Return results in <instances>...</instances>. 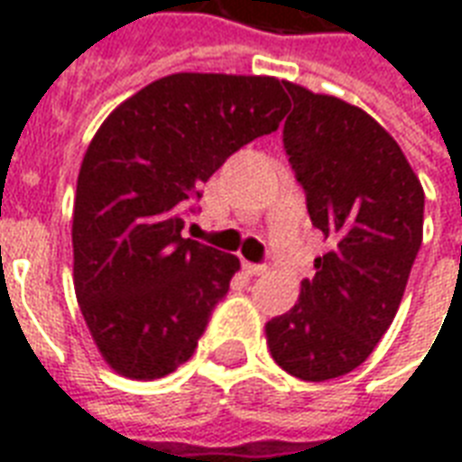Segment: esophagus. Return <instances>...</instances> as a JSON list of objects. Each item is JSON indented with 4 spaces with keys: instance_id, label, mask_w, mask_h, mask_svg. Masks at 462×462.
<instances>
[{
    "instance_id": "1",
    "label": "esophagus",
    "mask_w": 462,
    "mask_h": 462,
    "mask_svg": "<svg viewBox=\"0 0 462 462\" xmlns=\"http://www.w3.org/2000/svg\"><path fill=\"white\" fill-rule=\"evenodd\" d=\"M245 272L252 274V277H260V274L267 272V264H250V262H245Z\"/></svg>"
}]
</instances>
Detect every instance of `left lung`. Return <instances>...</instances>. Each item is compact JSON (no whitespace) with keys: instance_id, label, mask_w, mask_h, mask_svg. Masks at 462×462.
Returning a JSON list of instances; mask_svg holds the SVG:
<instances>
[{"instance_id":"left-lung-1","label":"left lung","mask_w":462,"mask_h":462,"mask_svg":"<svg viewBox=\"0 0 462 462\" xmlns=\"http://www.w3.org/2000/svg\"><path fill=\"white\" fill-rule=\"evenodd\" d=\"M294 111L284 151L331 250L267 346L287 374L327 381L361 366L386 334L423 240V188L383 125L337 96L284 81Z\"/></svg>"}]
</instances>
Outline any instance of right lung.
<instances>
[{
  "label": "right lung",
  "instance_id": "right-lung-1",
  "mask_svg": "<svg viewBox=\"0 0 462 462\" xmlns=\"http://www.w3.org/2000/svg\"><path fill=\"white\" fill-rule=\"evenodd\" d=\"M287 108L274 76L171 74L96 131L76 182L74 287L116 374L151 381L192 356L240 260L182 237L188 210L202 182L277 131Z\"/></svg>",
  "mask_w": 462,
  "mask_h": 462
}]
</instances>
